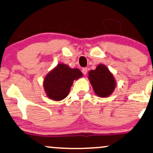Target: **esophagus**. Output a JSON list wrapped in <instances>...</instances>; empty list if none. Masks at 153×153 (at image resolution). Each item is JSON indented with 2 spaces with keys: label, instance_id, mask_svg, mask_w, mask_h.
I'll use <instances>...</instances> for the list:
<instances>
[{
  "label": "esophagus",
  "instance_id": "34e87169",
  "mask_svg": "<svg viewBox=\"0 0 153 153\" xmlns=\"http://www.w3.org/2000/svg\"><path fill=\"white\" fill-rule=\"evenodd\" d=\"M82 72L84 75H86L87 73H88V68H83L82 69Z\"/></svg>",
  "mask_w": 153,
  "mask_h": 153
}]
</instances>
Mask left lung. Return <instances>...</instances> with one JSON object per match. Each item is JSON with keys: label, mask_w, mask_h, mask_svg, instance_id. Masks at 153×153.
Segmentation results:
<instances>
[{"label": "left lung", "mask_w": 153, "mask_h": 153, "mask_svg": "<svg viewBox=\"0 0 153 153\" xmlns=\"http://www.w3.org/2000/svg\"><path fill=\"white\" fill-rule=\"evenodd\" d=\"M88 78L94 92L100 97H107L113 93L116 88V80L106 65L100 64L95 70L89 72Z\"/></svg>", "instance_id": "left-lung-1"}]
</instances>
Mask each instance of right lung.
<instances>
[{
  "label": "right lung",
  "mask_w": 153,
  "mask_h": 153,
  "mask_svg": "<svg viewBox=\"0 0 153 153\" xmlns=\"http://www.w3.org/2000/svg\"><path fill=\"white\" fill-rule=\"evenodd\" d=\"M81 77L82 73L79 69L59 63L44 78V91L49 99L61 101L68 95L73 81Z\"/></svg>",
  "instance_id": "obj_1"
}]
</instances>
